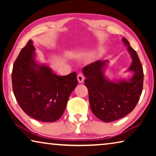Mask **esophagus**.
<instances>
[{
  "instance_id": "esophagus-1",
  "label": "esophagus",
  "mask_w": 156,
  "mask_h": 156,
  "mask_svg": "<svg viewBox=\"0 0 156 156\" xmlns=\"http://www.w3.org/2000/svg\"><path fill=\"white\" fill-rule=\"evenodd\" d=\"M77 79H78V81L80 83H82L84 81V76L83 74H81V73H80V74H78V76H77Z\"/></svg>"
}]
</instances>
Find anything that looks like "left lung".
I'll use <instances>...</instances> for the list:
<instances>
[{
	"mask_svg": "<svg viewBox=\"0 0 156 156\" xmlns=\"http://www.w3.org/2000/svg\"><path fill=\"white\" fill-rule=\"evenodd\" d=\"M122 41L132 58L131 66L126 71L133 73L131 78L110 80L105 75L109 62L108 60H97L83 69L91 112L105 122L119 120L131 112L142 91L144 73L141 62L129 41L125 38Z\"/></svg>",
	"mask_w": 156,
	"mask_h": 156,
	"instance_id": "1",
	"label": "left lung"
}]
</instances>
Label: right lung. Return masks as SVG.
<instances>
[{
  "mask_svg": "<svg viewBox=\"0 0 156 156\" xmlns=\"http://www.w3.org/2000/svg\"><path fill=\"white\" fill-rule=\"evenodd\" d=\"M35 50L31 40L21 49L13 66V91L26 114L42 122H55L77 85L76 73L56 75L48 65L36 61Z\"/></svg>",
  "mask_w": 156,
  "mask_h": 156,
  "instance_id": "1",
  "label": "right lung"
}]
</instances>
